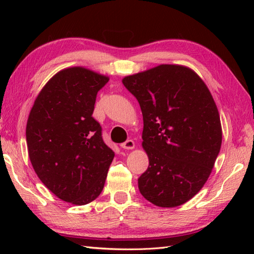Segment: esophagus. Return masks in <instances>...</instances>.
Segmentation results:
<instances>
[{"label": "esophagus", "instance_id": "34e87169", "mask_svg": "<svg viewBox=\"0 0 254 254\" xmlns=\"http://www.w3.org/2000/svg\"><path fill=\"white\" fill-rule=\"evenodd\" d=\"M121 147L124 149H133L135 147V143H134V141H132V139H127V142L121 144Z\"/></svg>", "mask_w": 254, "mask_h": 254}]
</instances>
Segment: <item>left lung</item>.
Instances as JSON below:
<instances>
[{"mask_svg": "<svg viewBox=\"0 0 254 254\" xmlns=\"http://www.w3.org/2000/svg\"><path fill=\"white\" fill-rule=\"evenodd\" d=\"M122 83L143 115L149 166L138 178L139 192L159 207L185 204L207 181L222 146L212 94L193 69L176 64L128 75Z\"/></svg>", "mask_w": 254, "mask_h": 254, "instance_id": "obj_1", "label": "left lung"}]
</instances>
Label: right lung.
I'll return each instance as SVG.
<instances>
[{
  "mask_svg": "<svg viewBox=\"0 0 254 254\" xmlns=\"http://www.w3.org/2000/svg\"><path fill=\"white\" fill-rule=\"evenodd\" d=\"M109 77L82 66L49 79L26 127L30 163L41 182L62 201L85 205L99 196L115 157L93 118L97 93Z\"/></svg>",
  "mask_w": 254,
  "mask_h": 254,
  "instance_id": "add662e5",
  "label": "right lung"
}]
</instances>
